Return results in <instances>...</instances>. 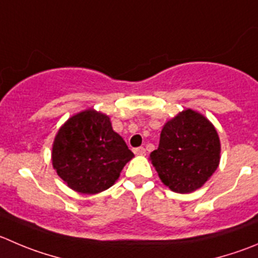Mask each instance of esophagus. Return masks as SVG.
<instances>
[{
  "mask_svg": "<svg viewBox=\"0 0 258 258\" xmlns=\"http://www.w3.org/2000/svg\"><path fill=\"white\" fill-rule=\"evenodd\" d=\"M134 153H136L137 156H143V154H146V149H144L143 147H138V148L134 149Z\"/></svg>",
  "mask_w": 258,
  "mask_h": 258,
  "instance_id": "34e87169",
  "label": "esophagus"
}]
</instances>
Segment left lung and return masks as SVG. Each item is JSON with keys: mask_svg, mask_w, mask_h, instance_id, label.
<instances>
[{"mask_svg": "<svg viewBox=\"0 0 258 258\" xmlns=\"http://www.w3.org/2000/svg\"><path fill=\"white\" fill-rule=\"evenodd\" d=\"M220 139L213 122L185 109L163 125L159 146L149 156L163 185L190 194L204 185L220 162Z\"/></svg>", "mask_w": 258, "mask_h": 258, "instance_id": "obj_1", "label": "left lung"}]
</instances>
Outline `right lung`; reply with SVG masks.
<instances>
[{
    "label": "right lung",
    "instance_id": "right-lung-1",
    "mask_svg": "<svg viewBox=\"0 0 258 258\" xmlns=\"http://www.w3.org/2000/svg\"><path fill=\"white\" fill-rule=\"evenodd\" d=\"M134 157L114 132L109 115L87 109L72 115L55 134L51 163L73 191L95 195L111 187Z\"/></svg>",
    "mask_w": 258,
    "mask_h": 258
}]
</instances>
